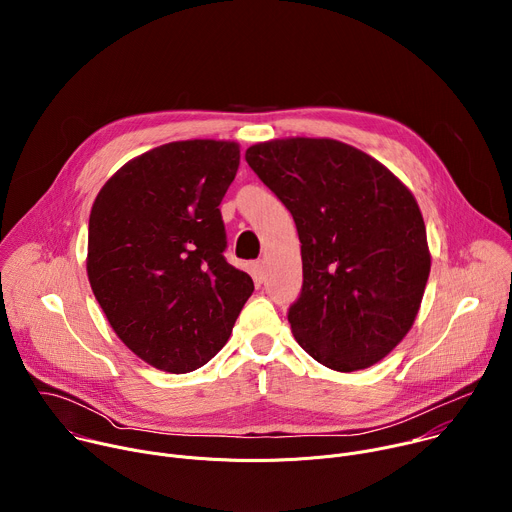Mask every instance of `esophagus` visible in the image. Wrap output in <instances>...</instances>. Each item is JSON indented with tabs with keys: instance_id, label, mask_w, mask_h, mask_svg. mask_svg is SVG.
<instances>
[{
	"instance_id": "obj_1",
	"label": "esophagus",
	"mask_w": 512,
	"mask_h": 512,
	"mask_svg": "<svg viewBox=\"0 0 512 512\" xmlns=\"http://www.w3.org/2000/svg\"><path fill=\"white\" fill-rule=\"evenodd\" d=\"M251 275H253V279H255L257 285H261V283L265 281V265H263V261L251 263Z\"/></svg>"
}]
</instances>
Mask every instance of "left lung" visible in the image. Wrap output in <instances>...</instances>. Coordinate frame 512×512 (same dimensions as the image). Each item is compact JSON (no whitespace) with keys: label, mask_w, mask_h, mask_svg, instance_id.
<instances>
[{"label":"left lung","mask_w":512,"mask_h":512,"mask_svg":"<svg viewBox=\"0 0 512 512\" xmlns=\"http://www.w3.org/2000/svg\"><path fill=\"white\" fill-rule=\"evenodd\" d=\"M245 160L296 221L304 283L287 320L298 344L338 373L373 367L411 330L429 277L417 200L336 139H271Z\"/></svg>","instance_id":"left-lung-1"}]
</instances>
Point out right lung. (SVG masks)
Wrapping results in <instances>:
<instances>
[{
  "instance_id": "obj_1",
  "label": "right lung",
  "mask_w": 512,
  "mask_h": 512,
  "mask_svg": "<svg viewBox=\"0 0 512 512\" xmlns=\"http://www.w3.org/2000/svg\"><path fill=\"white\" fill-rule=\"evenodd\" d=\"M239 143L172 141L117 170L89 218L87 273L123 344L166 373L200 369L221 350L253 294L225 259L223 196Z\"/></svg>"
}]
</instances>
